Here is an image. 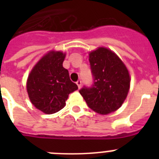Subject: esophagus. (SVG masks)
Returning a JSON list of instances; mask_svg holds the SVG:
<instances>
[{
    "label": "esophagus",
    "mask_w": 159,
    "mask_h": 159,
    "mask_svg": "<svg viewBox=\"0 0 159 159\" xmlns=\"http://www.w3.org/2000/svg\"><path fill=\"white\" fill-rule=\"evenodd\" d=\"M76 84H77V86H78L79 89H80L81 85H82V82H81V80H78V81H77Z\"/></svg>",
    "instance_id": "obj_1"
}]
</instances>
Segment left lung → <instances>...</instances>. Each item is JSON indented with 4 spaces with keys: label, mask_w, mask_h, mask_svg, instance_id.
Listing matches in <instances>:
<instances>
[{
    "label": "left lung",
    "mask_w": 159,
    "mask_h": 159,
    "mask_svg": "<svg viewBox=\"0 0 159 159\" xmlns=\"http://www.w3.org/2000/svg\"><path fill=\"white\" fill-rule=\"evenodd\" d=\"M93 84L79 92L91 109L107 115L119 109L127 98L130 88L128 70L112 51L99 48L90 52Z\"/></svg>",
    "instance_id": "8db88e82"
}]
</instances>
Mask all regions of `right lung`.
Returning a JSON list of instances; mask_svg holds the SVG:
<instances>
[{
    "label": "right lung",
    "mask_w": 159,
    "mask_h": 159,
    "mask_svg": "<svg viewBox=\"0 0 159 159\" xmlns=\"http://www.w3.org/2000/svg\"><path fill=\"white\" fill-rule=\"evenodd\" d=\"M65 54L50 52L35 65L27 80L31 102L45 114H53L65 106L68 95L78 89L63 67Z\"/></svg>",
    "instance_id": "right-lung-1"
}]
</instances>
